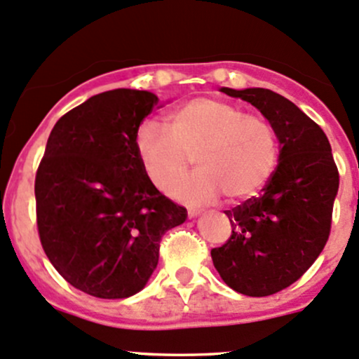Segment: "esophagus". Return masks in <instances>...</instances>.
<instances>
[{
  "label": "esophagus",
  "instance_id": "34e87169",
  "mask_svg": "<svg viewBox=\"0 0 359 359\" xmlns=\"http://www.w3.org/2000/svg\"><path fill=\"white\" fill-rule=\"evenodd\" d=\"M199 215V210H196V208H189L187 210V216L189 218H194V216Z\"/></svg>",
  "mask_w": 359,
  "mask_h": 359
}]
</instances>
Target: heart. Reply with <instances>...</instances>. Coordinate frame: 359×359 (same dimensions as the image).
<instances>
[{"instance_id": "1", "label": "heart", "mask_w": 359, "mask_h": 359, "mask_svg": "<svg viewBox=\"0 0 359 359\" xmlns=\"http://www.w3.org/2000/svg\"><path fill=\"white\" fill-rule=\"evenodd\" d=\"M167 128L148 121L136 133V155L148 182L172 192L195 158L198 172L173 196L191 204L224 194L242 201L266 186L279 160V137L266 117L201 97L167 114Z\"/></svg>"}]
</instances>
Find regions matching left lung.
I'll return each mask as SVG.
<instances>
[{"label":"left lung","instance_id":"1","mask_svg":"<svg viewBox=\"0 0 359 359\" xmlns=\"http://www.w3.org/2000/svg\"><path fill=\"white\" fill-rule=\"evenodd\" d=\"M222 92L261 110L281 149L259 198L224 211L231 235L211 259L231 290L269 297L298 281L324 250L339 172L325 133L288 98L266 88Z\"/></svg>","mask_w":359,"mask_h":359}]
</instances>
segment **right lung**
<instances>
[{
	"label": "right lung",
	"instance_id": "1",
	"mask_svg": "<svg viewBox=\"0 0 359 359\" xmlns=\"http://www.w3.org/2000/svg\"><path fill=\"white\" fill-rule=\"evenodd\" d=\"M158 105L144 90L90 97L56 122L35 175L42 249L71 286L105 300L144 288L160 240L186 222L179 206L148 182L136 133Z\"/></svg>",
	"mask_w": 359,
	"mask_h": 359
}]
</instances>
